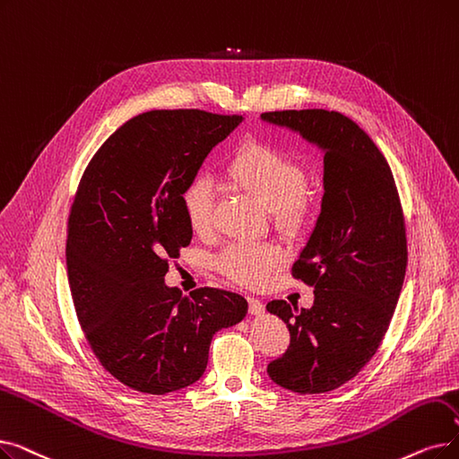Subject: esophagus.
<instances>
[{
  "instance_id": "obj_1",
  "label": "esophagus",
  "mask_w": 459,
  "mask_h": 459,
  "mask_svg": "<svg viewBox=\"0 0 459 459\" xmlns=\"http://www.w3.org/2000/svg\"><path fill=\"white\" fill-rule=\"evenodd\" d=\"M247 302H249V313L251 315L258 316V315L264 313V306H263L261 300H256V298H247Z\"/></svg>"
}]
</instances>
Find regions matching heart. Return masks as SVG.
<instances>
[{"label": "heart", "instance_id": "obj_1", "mask_svg": "<svg viewBox=\"0 0 459 459\" xmlns=\"http://www.w3.org/2000/svg\"><path fill=\"white\" fill-rule=\"evenodd\" d=\"M230 180L273 215L279 232L294 236L309 221L311 203L306 169L283 150L268 143H247L236 150L227 165ZM215 191L206 176H196L184 187L180 204L186 221L195 234L212 229ZM283 255L270 244H232L217 258V266L230 279L244 285L263 283L266 275L281 264Z\"/></svg>", "mask_w": 459, "mask_h": 459}]
</instances>
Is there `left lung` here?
<instances>
[{
	"label": "left lung",
	"instance_id": "obj_1",
	"mask_svg": "<svg viewBox=\"0 0 459 459\" xmlns=\"http://www.w3.org/2000/svg\"><path fill=\"white\" fill-rule=\"evenodd\" d=\"M261 119L325 155L321 213L292 264V275L315 287L313 306H266L290 332L268 377L290 392L323 394L356 377L388 330L407 268L403 212L385 155L347 116L313 108Z\"/></svg>",
	"mask_w": 459,
	"mask_h": 459
}]
</instances>
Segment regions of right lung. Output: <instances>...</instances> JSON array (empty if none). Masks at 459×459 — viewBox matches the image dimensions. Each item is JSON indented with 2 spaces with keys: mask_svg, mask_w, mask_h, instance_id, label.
I'll return each instance as SVG.
<instances>
[{
  "mask_svg": "<svg viewBox=\"0 0 459 459\" xmlns=\"http://www.w3.org/2000/svg\"><path fill=\"white\" fill-rule=\"evenodd\" d=\"M244 116L150 110L97 150L69 215L67 273L78 323L101 366L163 395L191 386L212 337L247 315L244 296L169 287V258L189 246L180 195Z\"/></svg>",
  "mask_w": 459,
  "mask_h": 459,
  "instance_id": "obj_1",
  "label": "right lung"
}]
</instances>
